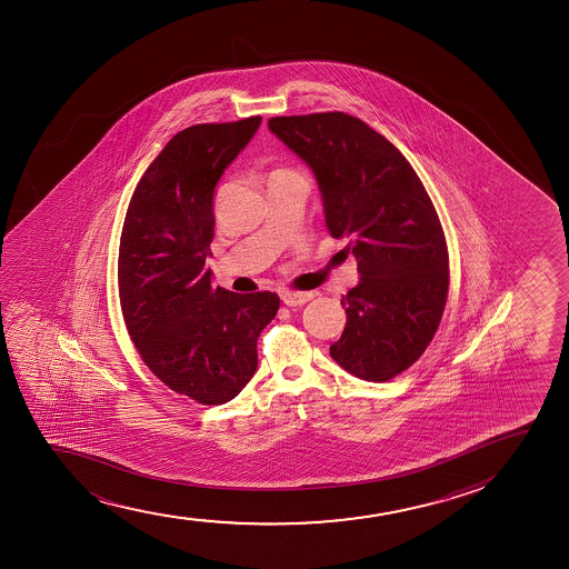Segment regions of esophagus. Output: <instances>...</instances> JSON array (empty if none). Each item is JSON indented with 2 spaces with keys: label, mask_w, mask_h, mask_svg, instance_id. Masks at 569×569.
I'll list each match as a JSON object with an SVG mask.
<instances>
[{
  "label": "esophagus",
  "mask_w": 569,
  "mask_h": 569,
  "mask_svg": "<svg viewBox=\"0 0 569 569\" xmlns=\"http://www.w3.org/2000/svg\"><path fill=\"white\" fill-rule=\"evenodd\" d=\"M313 298V295H309V292H282L281 300L287 303L288 308H298V306H303V303H308L309 300Z\"/></svg>",
  "instance_id": "1"
}]
</instances>
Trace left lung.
Instances as JSON below:
<instances>
[{"label":"left lung","mask_w":569,"mask_h":569,"mask_svg":"<svg viewBox=\"0 0 569 569\" xmlns=\"http://www.w3.org/2000/svg\"><path fill=\"white\" fill-rule=\"evenodd\" d=\"M268 127L313 170L328 231L357 258L360 281L341 298L347 322L330 357L366 381L399 376L431 343L448 296L431 197L406 157L359 118L328 111Z\"/></svg>","instance_id":"left-lung-1"}]
</instances>
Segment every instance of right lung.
I'll list each match as a JSON object with an SVG mask.
<instances>
[{"mask_svg":"<svg viewBox=\"0 0 569 569\" xmlns=\"http://www.w3.org/2000/svg\"><path fill=\"white\" fill-rule=\"evenodd\" d=\"M261 118L193 124L148 167L124 216L119 300L146 366L204 406L236 399L258 368L256 343L279 309L274 292L212 287L216 183Z\"/></svg>","mask_w":569,"mask_h":569,"instance_id":"add662e5","label":"right lung"}]
</instances>
